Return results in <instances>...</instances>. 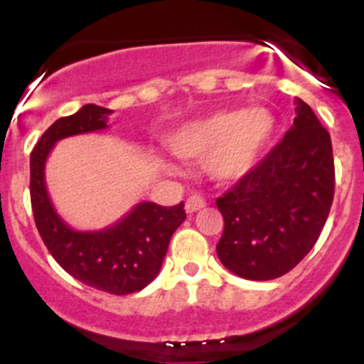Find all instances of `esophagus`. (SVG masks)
<instances>
[{
    "instance_id": "esophagus-1",
    "label": "esophagus",
    "mask_w": 364,
    "mask_h": 364,
    "mask_svg": "<svg viewBox=\"0 0 364 364\" xmlns=\"http://www.w3.org/2000/svg\"><path fill=\"white\" fill-rule=\"evenodd\" d=\"M205 199L203 196H190L188 199H186V203H185V209H186V213H196V211H199V209H203V208H205Z\"/></svg>"
}]
</instances>
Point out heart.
<instances>
[{
    "mask_svg": "<svg viewBox=\"0 0 364 364\" xmlns=\"http://www.w3.org/2000/svg\"><path fill=\"white\" fill-rule=\"evenodd\" d=\"M277 132V119L266 107L248 111H218L190 121L167 137V146L185 160L204 159V168L220 183L247 176L264 155ZM165 171L172 164L160 159Z\"/></svg>",
    "mask_w": 364,
    "mask_h": 364,
    "instance_id": "1",
    "label": "heart"
}]
</instances>
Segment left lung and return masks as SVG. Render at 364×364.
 <instances>
[{"instance_id": "left-lung-1", "label": "left lung", "mask_w": 364, "mask_h": 364, "mask_svg": "<svg viewBox=\"0 0 364 364\" xmlns=\"http://www.w3.org/2000/svg\"><path fill=\"white\" fill-rule=\"evenodd\" d=\"M294 124L247 176L216 199L223 234L216 253L247 280L294 269L317 243L335 196L329 132L297 98Z\"/></svg>"}]
</instances>
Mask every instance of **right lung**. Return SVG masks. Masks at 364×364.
Here are the masks:
<instances>
[{
	"label": "right lung",
	"mask_w": 364,
	"mask_h": 364,
	"mask_svg": "<svg viewBox=\"0 0 364 364\" xmlns=\"http://www.w3.org/2000/svg\"><path fill=\"white\" fill-rule=\"evenodd\" d=\"M109 109L87 104L54 121L29 159V196L36 229L56 262L82 284L124 296L144 289L159 274L168 241L185 222V203H141L121 222L98 232H77L56 215L43 181V165L56 141L105 128Z\"/></svg>",
	"instance_id": "add662e5"
}]
</instances>
